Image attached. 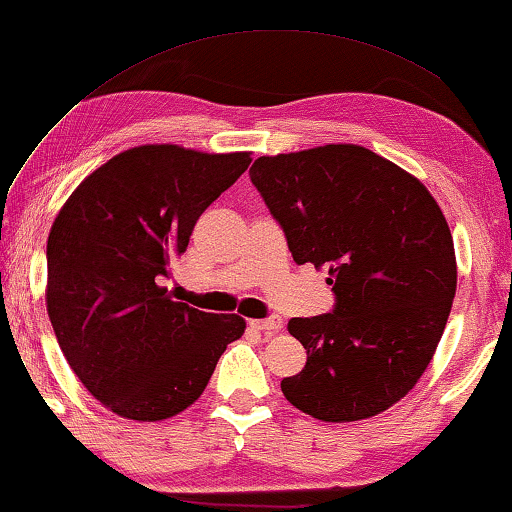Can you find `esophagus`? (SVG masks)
Instances as JSON below:
<instances>
[{"label":"esophagus","instance_id":"34e87169","mask_svg":"<svg viewBox=\"0 0 512 512\" xmlns=\"http://www.w3.org/2000/svg\"><path fill=\"white\" fill-rule=\"evenodd\" d=\"M250 328H255L259 332H278L282 328V319L280 316H266V319L259 321H250Z\"/></svg>","mask_w":512,"mask_h":512}]
</instances>
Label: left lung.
<instances>
[{
	"mask_svg": "<svg viewBox=\"0 0 512 512\" xmlns=\"http://www.w3.org/2000/svg\"><path fill=\"white\" fill-rule=\"evenodd\" d=\"M259 196L296 264L328 266L332 312L289 321L305 367L280 383L321 421H358L401 401L440 342L456 296V253L417 177L360 145L259 157Z\"/></svg>",
	"mask_w": 512,
	"mask_h": 512,
	"instance_id": "1",
	"label": "left lung"
}]
</instances>
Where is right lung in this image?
I'll return each instance as SVG.
<instances>
[{
	"label": "right lung",
	"mask_w": 512,
	"mask_h": 512,
	"mask_svg": "<svg viewBox=\"0 0 512 512\" xmlns=\"http://www.w3.org/2000/svg\"><path fill=\"white\" fill-rule=\"evenodd\" d=\"M250 161V152L141 145L88 175L56 216L47 314L70 369L116 415L159 421L186 410L246 330L237 314L177 303L161 282Z\"/></svg>",
	"instance_id": "obj_1"
}]
</instances>
